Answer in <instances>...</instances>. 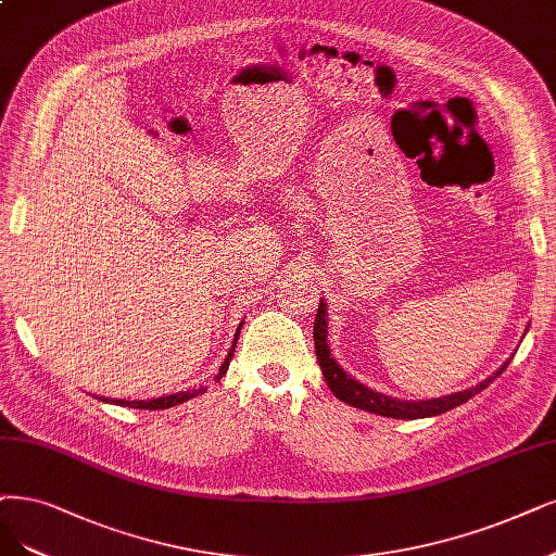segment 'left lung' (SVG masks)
Listing matches in <instances>:
<instances>
[{"label": "left lung", "mask_w": 556, "mask_h": 556, "mask_svg": "<svg viewBox=\"0 0 556 556\" xmlns=\"http://www.w3.org/2000/svg\"><path fill=\"white\" fill-rule=\"evenodd\" d=\"M314 345H316V357L320 364L323 378L339 401L353 405V407H359V409H366V413H374L380 417H392V419H426V417L444 415V413H448V409H454V407L467 403L475 394L483 392V389L492 380L504 374V368L513 359V357H508L495 374L488 376L485 380H481L475 387L463 389V392H454V394H446L440 399H428V401H401V399H392V396L376 392V389H371V387L362 384L351 374L343 371L341 364L332 357L330 345H327V302L325 300H320V304H318V314H316V323H314Z\"/></svg>", "instance_id": "obj_1"}]
</instances>
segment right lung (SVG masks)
I'll return each mask as SVG.
<instances>
[{
	"instance_id": "1",
	"label": "right lung",
	"mask_w": 556,
	"mask_h": 556,
	"mask_svg": "<svg viewBox=\"0 0 556 556\" xmlns=\"http://www.w3.org/2000/svg\"><path fill=\"white\" fill-rule=\"evenodd\" d=\"M240 330H242V323L238 325V330H236V337H233V345H231L229 355H226V359H224V362H222V366H219V374L215 376L217 380H219V378H222L226 371H229V364H231V357H233V351H236V343H238ZM203 392H205V387L192 389V392H176V394L157 396V399H149V401H123V399H105V396H100V401H105V403H116V405H123V407H139V409H164V407H174V405H180V403L190 401V399H194V396H199V394H203Z\"/></svg>"
}]
</instances>
